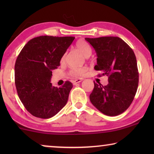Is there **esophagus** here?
Returning <instances> with one entry per match:
<instances>
[{
  "instance_id": "esophagus-1",
  "label": "esophagus",
  "mask_w": 154,
  "mask_h": 154,
  "mask_svg": "<svg viewBox=\"0 0 154 154\" xmlns=\"http://www.w3.org/2000/svg\"><path fill=\"white\" fill-rule=\"evenodd\" d=\"M83 81V79H75L74 81H73V85H76L77 83H80V82H81Z\"/></svg>"
}]
</instances>
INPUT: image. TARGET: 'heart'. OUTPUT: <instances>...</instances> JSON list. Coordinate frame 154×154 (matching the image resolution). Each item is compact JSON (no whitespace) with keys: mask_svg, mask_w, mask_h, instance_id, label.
<instances>
[{"mask_svg":"<svg viewBox=\"0 0 154 154\" xmlns=\"http://www.w3.org/2000/svg\"><path fill=\"white\" fill-rule=\"evenodd\" d=\"M75 47L86 57H89L92 53L91 48H90L89 44L84 40H79V41H77L76 44H75ZM64 59L65 55H63L61 62H64ZM86 71H87V69L85 67H74V68L71 69L70 73L73 76L78 77L83 75L86 73Z\"/></svg>","mask_w":154,"mask_h":154,"instance_id":"b5f03b06","label":"heart"}]
</instances>
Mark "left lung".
Listing matches in <instances>:
<instances>
[{
  "instance_id": "1",
  "label": "left lung",
  "mask_w": 154,
  "mask_h": 154,
  "mask_svg": "<svg viewBox=\"0 0 154 154\" xmlns=\"http://www.w3.org/2000/svg\"><path fill=\"white\" fill-rule=\"evenodd\" d=\"M95 50L94 69L108 76V85L94 83L90 102L102 113L115 116L127 110L135 96L139 72L133 50L119 37L85 38Z\"/></svg>"
}]
</instances>
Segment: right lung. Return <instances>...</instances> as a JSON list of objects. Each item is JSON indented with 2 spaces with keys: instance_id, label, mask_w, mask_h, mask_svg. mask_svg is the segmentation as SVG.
I'll use <instances>...</instances> for the list:
<instances>
[{
  "instance_id": "right-lung-1",
  "label": "right lung",
  "mask_w": 154,
  "mask_h": 154,
  "mask_svg": "<svg viewBox=\"0 0 154 154\" xmlns=\"http://www.w3.org/2000/svg\"><path fill=\"white\" fill-rule=\"evenodd\" d=\"M75 38L41 35L24 46L14 65L17 92L31 115L50 119L68 101L73 84L66 81L62 87L52 85V70L57 69L66 50Z\"/></svg>"
}]
</instances>
